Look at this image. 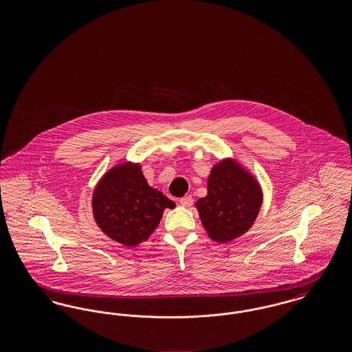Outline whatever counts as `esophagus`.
I'll return each mask as SVG.
<instances>
[{"label": "esophagus", "instance_id": "obj_1", "mask_svg": "<svg viewBox=\"0 0 352 352\" xmlns=\"http://www.w3.org/2000/svg\"><path fill=\"white\" fill-rule=\"evenodd\" d=\"M192 197L191 195H186V197H184V198H181L179 199V203L182 204V206H184V207H190L191 204H192Z\"/></svg>", "mask_w": 352, "mask_h": 352}]
</instances>
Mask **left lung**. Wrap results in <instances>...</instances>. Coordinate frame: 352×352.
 Returning <instances> with one entry per match:
<instances>
[{
    "label": "left lung",
    "mask_w": 352,
    "mask_h": 352,
    "mask_svg": "<svg viewBox=\"0 0 352 352\" xmlns=\"http://www.w3.org/2000/svg\"><path fill=\"white\" fill-rule=\"evenodd\" d=\"M263 204V190L250 170L236 160L224 158L211 168L207 195L195 207L208 236L230 243L250 231Z\"/></svg>",
    "instance_id": "left-lung-1"
}]
</instances>
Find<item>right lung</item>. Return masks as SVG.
I'll list each match as a JSON object with an SVG mask.
<instances>
[{
	"instance_id": "obj_1",
	"label": "right lung",
	"mask_w": 352,
	"mask_h": 352,
	"mask_svg": "<svg viewBox=\"0 0 352 352\" xmlns=\"http://www.w3.org/2000/svg\"><path fill=\"white\" fill-rule=\"evenodd\" d=\"M174 207V201L149 186L142 166L131 161L109 168L92 194V212L99 228L131 248L146 241L165 208Z\"/></svg>"
}]
</instances>
